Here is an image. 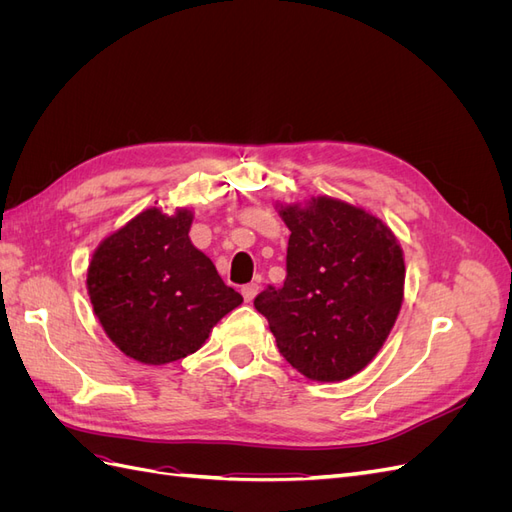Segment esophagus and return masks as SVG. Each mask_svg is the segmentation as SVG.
<instances>
[{
  "instance_id": "1",
  "label": "esophagus",
  "mask_w": 512,
  "mask_h": 512,
  "mask_svg": "<svg viewBox=\"0 0 512 512\" xmlns=\"http://www.w3.org/2000/svg\"><path fill=\"white\" fill-rule=\"evenodd\" d=\"M241 294H243V299L250 303V301H254V297L258 294V284H245L243 288H241Z\"/></svg>"
}]
</instances>
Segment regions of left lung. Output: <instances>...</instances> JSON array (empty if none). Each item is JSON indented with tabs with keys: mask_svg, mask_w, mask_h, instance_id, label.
<instances>
[{
	"mask_svg": "<svg viewBox=\"0 0 512 512\" xmlns=\"http://www.w3.org/2000/svg\"><path fill=\"white\" fill-rule=\"evenodd\" d=\"M290 230L286 280L254 307L284 359L309 380H348L374 359L404 301V252L382 220L318 196L280 209Z\"/></svg>",
	"mask_w": 512,
	"mask_h": 512,
	"instance_id": "obj_1",
	"label": "left lung"
}]
</instances>
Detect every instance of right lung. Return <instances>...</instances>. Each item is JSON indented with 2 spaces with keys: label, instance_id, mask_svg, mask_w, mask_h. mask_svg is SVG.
<instances>
[{
  "label": "right lung",
  "instance_id": "1",
  "mask_svg": "<svg viewBox=\"0 0 512 512\" xmlns=\"http://www.w3.org/2000/svg\"><path fill=\"white\" fill-rule=\"evenodd\" d=\"M192 218L188 209L168 215L151 207L106 237L89 262L94 312L111 342L134 361L183 359L243 303L192 245Z\"/></svg>",
  "mask_w": 512,
  "mask_h": 512
}]
</instances>
